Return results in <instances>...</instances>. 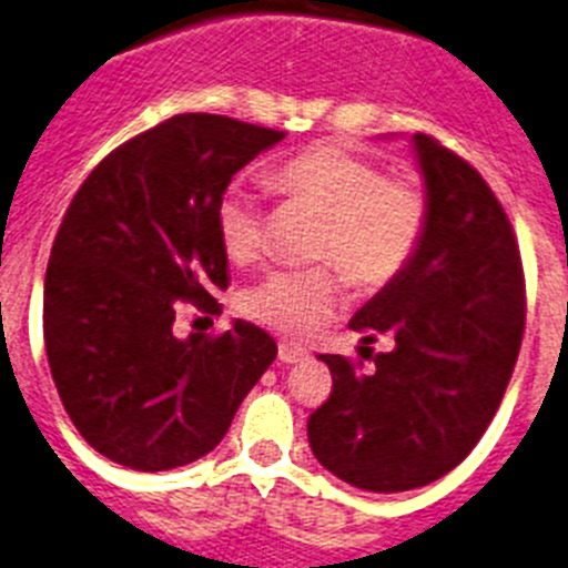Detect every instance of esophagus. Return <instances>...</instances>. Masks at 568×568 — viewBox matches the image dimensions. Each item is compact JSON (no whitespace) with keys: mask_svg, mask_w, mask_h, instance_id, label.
<instances>
[{"mask_svg":"<svg viewBox=\"0 0 568 568\" xmlns=\"http://www.w3.org/2000/svg\"><path fill=\"white\" fill-rule=\"evenodd\" d=\"M306 355H310V352H306L304 346H298V343H290V341L278 343V361L287 363V366L306 361Z\"/></svg>","mask_w":568,"mask_h":568,"instance_id":"obj_1","label":"esophagus"}]
</instances>
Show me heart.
<instances>
[{
	"mask_svg": "<svg viewBox=\"0 0 568 568\" xmlns=\"http://www.w3.org/2000/svg\"><path fill=\"white\" fill-rule=\"evenodd\" d=\"M267 182L287 202L318 213L312 258L337 264L361 290L392 284L428 231L430 202L423 185L410 176H388L374 160L343 145H310L275 163ZM262 225L256 196L231 185L216 205V236L233 264L262 256ZM242 310L281 335L310 337L343 310L341 275L332 267L273 270L244 290Z\"/></svg>",
	"mask_w": 568,
	"mask_h": 568,
	"instance_id": "obj_1",
	"label": "heart"
}]
</instances>
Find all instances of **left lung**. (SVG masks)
<instances>
[{
  "label": "left lung",
  "mask_w": 568,
  "mask_h": 568,
  "mask_svg": "<svg viewBox=\"0 0 568 568\" xmlns=\"http://www.w3.org/2000/svg\"><path fill=\"white\" fill-rule=\"evenodd\" d=\"M414 152L428 231L348 324L363 343L386 335L394 348L374 355L372 374L321 355L332 394L306 423L315 459L368 493L425 487L470 454L501 405L527 318L521 253L485 176L430 134H414Z\"/></svg>",
  "instance_id": "1"
}]
</instances>
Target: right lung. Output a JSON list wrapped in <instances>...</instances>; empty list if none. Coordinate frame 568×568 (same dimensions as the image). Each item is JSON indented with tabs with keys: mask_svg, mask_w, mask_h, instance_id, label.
<instances>
[{
	"mask_svg": "<svg viewBox=\"0 0 568 568\" xmlns=\"http://www.w3.org/2000/svg\"><path fill=\"white\" fill-rule=\"evenodd\" d=\"M278 140L225 114H174L72 196L44 275V346L72 425L106 459L158 473L211 454L275 361L273 337L247 321L185 341L171 326L180 301L222 310L216 205Z\"/></svg>",
	"mask_w": 568,
	"mask_h": 568,
	"instance_id": "1",
	"label": "right lung"
}]
</instances>
